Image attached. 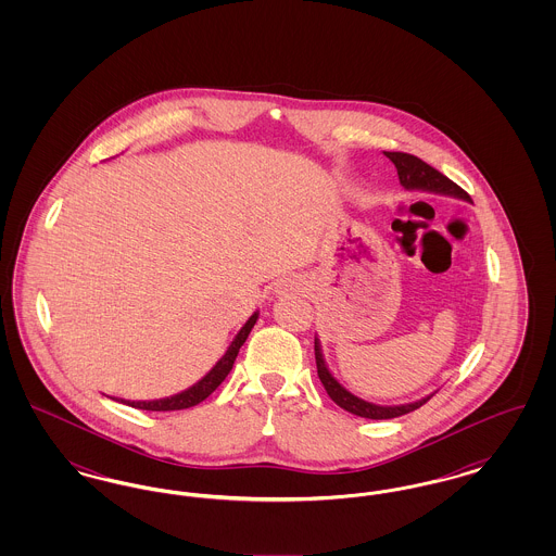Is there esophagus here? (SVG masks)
Returning <instances> with one entry per match:
<instances>
[{"instance_id": "1", "label": "esophagus", "mask_w": 556, "mask_h": 556, "mask_svg": "<svg viewBox=\"0 0 556 556\" xmlns=\"http://www.w3.org/2000/svg\"><path fill=\"white\" fill-rule=\"evenodd\" d=\"M304 290V286H302V281H298V279H283V281H279V286H277V293H298V291Z\"/></svg>"}]
</instances>
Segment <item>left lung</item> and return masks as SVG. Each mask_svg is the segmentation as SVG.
Segmentation results:
<instances>
[{"mask_svg":"<svg viewBox=\"0 0 556 556\" xmlns=\"http://www.w3.org/2000/svg\"><path fill=\"white\" fill-rule=\"evenodd\" d=\"M388 159L392 160V164L396 166L397 179L400 186L408 191H427V193H438V195H450L456 200H465L469 202V193L463 191L456 184H452L448 177H444L440 170H435L433 166H429L413 154H404V152H383ZM315 358H317V372L323 388L327 390L329 397L348 413L356 415V417H365V419H396L400 415H406L410 410L421 408L425 402L433 394L421 397L417 402H408V404H396V406H381V404H372L369 400L354 396L350 390H345L344 386L333 377V372L327 367L325 356H323V348L320 340L315 336Z\"/></svg>","mask_w":556,"mask_h":556,"instance_id":"obj_1","label":"left lung"}]
</instances>
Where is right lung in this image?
Segmentation results:
<instances>
[{
  "label": "right lung",
  "instance_id": "obj_1",
  "mask_svg": "<svg viewBox=\"0 0 556 556\" xmlns=\"http://www.w3.org/2000/svg\"><path fill=\"white\" fill-rule=\"evenodd\" d=\"M258 315L261 313L256 311L252 317L245 320V325L239 329L238 336L233 338V342L225 350V354L218 358V363L200 381H195L191 388H187V390L179 392V394H173V396L159 397V400H125V397H118L116 402H123L127 406L141 408V410H184V408H191V406L200 404L202 400L211 396L212 392L225 381L229 370L233 369L239 348L248 340L252 327L258 320Z\"/></svg>",
  "mask_w": 556,
  "mask_h": 556
}]
</instances>
